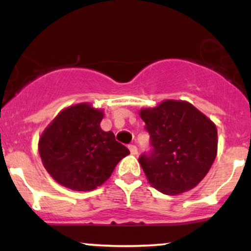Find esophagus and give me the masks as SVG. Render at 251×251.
<instances>
[{
  "label": "esophagus",
  "mask_w": 251,
  "mask_h": 251,
  "mask_svg": "<svg viewBox=\"0 0 251 251\" xmlns=\"http://www.w3.org/2000/svg\"><path fill=\"white\" fill-rule=\"evenodd\" d=\"M128 149L132 155H137V153H138V150H137V147L135 145H129Z\"/></svg>",
  "instance_id": "1"
}]
</instances>
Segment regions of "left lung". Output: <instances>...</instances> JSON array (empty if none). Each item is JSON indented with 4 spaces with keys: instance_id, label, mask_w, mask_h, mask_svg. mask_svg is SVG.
Listing matches in <instances>:
<instances>
[{
    "instance_id": "1",
    "label": "left lung",
    "mask_w": 251,
    "mask_h": 251,
    "mask_svg": "<svg viewBox=\"0 0 251 251\" xmlns=\"http://www.w3.org/2000/svg\"><path fill=\"white\" fill-rule=\"evenodd\" d=\"M139 116L145 122L153 146L150 155L139 157L149 183L167 195L194 188L217 155L215 123L191 102L175 99L142 108Z\"/></svg>"
}]
</instances>
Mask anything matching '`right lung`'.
Wrapping results in <instances>:
<instances>
[{"mask_svg":"<svg viewBox=\"0 0 251 251\" xmlns=\"http://www.w3.org/2000/svg\"><path fill=\"white\" fill-rule=\"evenodd\" d=\"M104 109L90 102L71 105L58 113L39 139V153L48 174L61 186L92 191L111 177L116 164L130 154L104 131Z\"/></svg>","mask_w":251,"mask_h":251,"instance_id":"add662e5","label":"right lung"}]
</instances>
